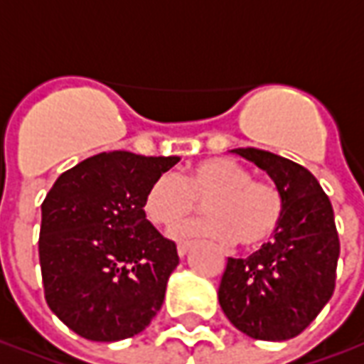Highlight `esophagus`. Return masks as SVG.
I'll return each mask as SVG.
<instances>
[{
  "instance_id": "esophagus-1",
  "label": "esophagus",
  "mask_w": 364,
  "mask_h": 364,
  "mask_svg": "<svg viewBox=\"0 0 364 364\" xmlns=\"http://www.w3.org/2000/svg\"><path fill=\"white\" fill-rule=\"evenodd\" d=\"M191 247H193V244H189V242H181V244L177 245V253H179V257H185V255L189 253Z\"/></svg>"
}]
</instances>
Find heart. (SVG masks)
<instances>
[{"label":"heart","mask_w":364,"mask_h":364,"mask_svg":"<svg viewBox=\"0 0 364 364\" xmlns=\"http://www.w3.org/2000/svg\"><path fill=\"white\" fill-rule=\"evenodd\" d=\"M205 203L206 218L189 222L175 236L208 237L214 242H234L255 250L265 245L279 230L284 200L279 189L253 181L242 164L228 158L203 159L185 177L164 173L146 191V218L164 230H173Z\"/></svg>","instance_id":"heart-1"}]
</instances>
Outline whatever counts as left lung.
<instances>
[{
    "label": "left lung",
    "instance_id": "8db88e82",
    "mask_svg": "<svg viewBox=\"0 0 364 364\" xmlns=\"http://www.w3.org/2000/svg\"><path fill=\"white\" fill-rule=\"evenodd\" d=\"M273 179L284 213L273 242L245 259L228 257L218 300L226 318L253 339L302 333L336 289L339 236L333 208L306 167L257 148H236Z\"/></svg>",
    "mask_w": 364,
    "mask_h": 364
}]
</instances>
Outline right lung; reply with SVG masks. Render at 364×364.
Returning a JSON list of instances; mask_svg holds the SVG:
<instances>
[{"mask_svg":"<svg viewBox=\"0 0 364 364\" xmlns=\"http://www.w3.org/2000/svg\"><path fill=\"white\" fill-rule=\"evenodd\" d=\"M177 161L103 151L64 171L48 191L38 237L44 298L77 336L127 339L159 312L179 255L146 218L144 197Z\"/></svg>","mask_w":364,"mask_h":364,"instance_id":"1","label":"right lung"}]
</instances>
